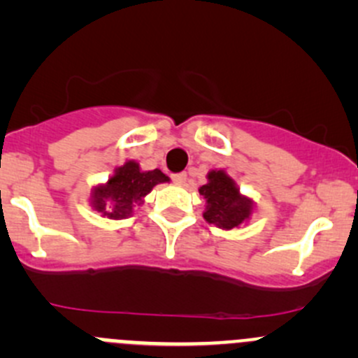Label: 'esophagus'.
<instances>
[{
  "label": "esophagus",
  "mask_w": 358,
  "mask_h": 358,
  "mask_svg": "<svg viewBox=\"0 0 358 358\" xmlns=\"http://www.w3.org/2000/svg\"><path fill=\"white\" fill-rule=\"evenodd\" d=\"M171 180L176 185H183V183L187 182V173H175V175L171 176Z\"/></svg>",
  "instance_id": "34e87169"
}]
</instances>
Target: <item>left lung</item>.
I'll return each instance as SVG.
<instances>
[{"label": "left lung", "mask_w": 358, "mask_h": 358, "mask_svg": "<svg viewBox=\"0 0 358 358\" xmlns=\"http://www.w3.org/2000/svg\"><path fill=\"white\" fill-rule=\"evenodd\" d=\"M208 180L199 189L208 204L204 211L206 222L227 230L239 227L251 215V201L241 196L234 180L223 171H211Z\"/></svg>", "instance_id": "obj_1"}]
</instances>
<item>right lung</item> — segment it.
<instances>
[{
  "instance_id": "obj_1",
  "label": "right lung",
  "mask_w": 358,
  "mask_h": 358,
  "mask_svg": "<svg viewBox=\"0 0 358 358\" xmlns=\"http://www.w3.org/2000/svg\"><path fill=\"white\" fill-rule=\"evenodd\" d=\"M161 182H168V176L161 169L140 171L138 164L129 161L115 169L107 185L95 189L92 204L107 218H126L131 215L133 208L142 202V197Z\"/></svg>"
}]
</instances>
